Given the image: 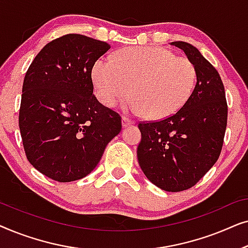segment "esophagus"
<instances>
[{
	"label": "esophagus",
	"mask_w": 248,
	"mask_h": 248,
	"mask_svg": "<svg viewBox=\"0 0 248 248\" xmlns=\"http://www.w3.org/2000/svg\"><path fill=\"white\" fill-rule=\"evenodd\" d=\"M133 122H132L130 118L126 117V116H123L122 117V125H123V127H126L128 125H131Z\"/></svg>",
	"instance_id": "esophagus-1"
}]
</instances>
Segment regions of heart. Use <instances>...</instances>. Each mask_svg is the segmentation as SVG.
<instances>
[{"instance_id": "b5f03b06", "label": "heart", "mask_w": 248, "mask_h": 248, "mask_svg": "<svg viewBox=\"0 0 248 248\" xmlns=\"http://www.w3.org/2000/svg\"><path fill=\"white\" fill-rule=\"evenodd\" d=\"M101 103L113 107L134 97L127 108L149 120H162L181 109L192 96L196 67L187 57L165 47L133 46L121 49L115 60L103 56L91 71Z\"/></svg>"}]
</instances>
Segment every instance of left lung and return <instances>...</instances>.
I'll return each instance as SVG.
<instances>
[{
    "label": "left lung",
    "instance_id": "left-lung-1",
    "mask_svg": "<svg viewBox=\"0 0 248 248\" xmlns=\"http://www.w3.org/2000/svg\"><path fill=\"white\" fill-rule=\"evenodd\" d=\"M196 67V84L184 106L165 120L139 124V165L152 184L167 192L194 186L221 152L228 106L225 87L200 50L185 42H172Z\"/></svg>",
    "mask_w": 248,
    "mask_h": 248
}]
</instances>
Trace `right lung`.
I'll use <instances>...</instances> for the list:
<instances>
[{
  "mask_svg": "<svg viewBox=\"0 0 248 248\" xmlns=\"http://www.w3.org/2000/svg\"><path fill=\"white\" fill-rule=\"evenodd\" d=\"M109 44L69 33L47 44L27 71L19 127L27 159L56 182L86 177L122 130L93 94L91 71Z\"/></svg>",
  "mask_w": 248,
  "mask_h": 248,
  "instance_id": "obj_1",
  "label": "right lung"
}]
</instances>
